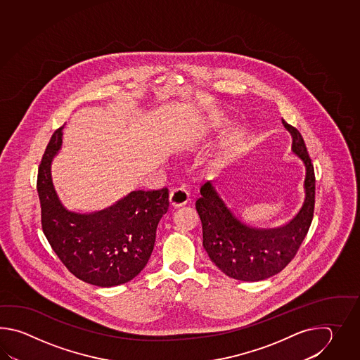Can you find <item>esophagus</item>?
I'll use <instances>...</instances> for the list:
<instances>
[{"label":"esophagus","mask_w":360,"mask_h":360,"mask_svg":"<svg viewBox=\"0 0 360 360\" xmlns=\"http://www.w3.org/2000/svg\"><path fill=\"white\" fill-rule=\"evenodd\" d=\"M189 200H191V193L186 191L184 186L172 189L171 194H169V203H171V206H185Z\"/></svg>","instance_id":"34e87169"}]
</instances>
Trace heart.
Masks as SVG:
<instances>
[{
  "label": "heart",
  "mask_w": 360,
  "mask_h": 360,
  "mask_svg": "<svg viewBox=\"0 0 360 360\" xmlns=\"http://www.w3.org/2000/svg\"><path fill=\"white\" fill-rule=\"evenodd\" d=\"M224 166H225V158L221 154H212L205 158L202 165V171L207 177H216L220 175Z\"/></svg>",
  "instance_id": "obj_1"
}]
</instances>
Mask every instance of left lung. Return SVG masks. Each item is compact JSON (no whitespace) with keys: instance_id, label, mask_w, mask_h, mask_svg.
<instances>
[{"instance_id":"8db88e82","label":"left lung","mask_w":360,"mask_h":360,"mask_svg":"<svg viewBox=\"0 0 360 360\" xmlns=\"http://www.w3.org/2000/svg\"><path fill=\"white\" fill-rule=\"evenodd\" d=\"M292 138L291 153L302 169V200L283 221L266 222L245 208L220 183L207 181L195 203L203 247L224 274L259 282L282 271L299 251L313 220L315 175L299 130L282 120Z\"/></svg>"}]
</instances>
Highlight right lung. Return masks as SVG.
<instances>
[{"mask_svg": "<svg viewBox=\"0 0 360 360\" xmlns=\"http://www.w3.org/2000/svg\"><path fill=\"white\" fill-rule=\"evenodd\" d=\"M63 129L50 139L39 167L44 234L78 279L99 287L127 283L146 268L153 252L157 226L169 210V189L132 191L98 210L70 208L60 198L51 175Z\"/></svg>", "mask_w": 360, "mask_h": 360, "instance_id": "1", "label": "right lung"}]
</instances>
